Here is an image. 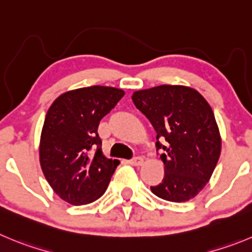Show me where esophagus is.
Masks as SVG:
<instances>
[{
  "label": "esophagus",
  "mask_w": 252,
  "mask_h": 252,
  "mask_svg": "<svg viewBox=\"0 0 252 252\" xmlns=\"http://www.w3.org/2000/svg\"><path fill=\"white\" fill-rule=\"evenodd\" d=\"M143 161L144 160H143L142 157H135V158H133L129 160V164H130V165H134V166H139V165H142Z\"/></svg>",
  "instance_id": "esophagus-1"
}]
</instances>
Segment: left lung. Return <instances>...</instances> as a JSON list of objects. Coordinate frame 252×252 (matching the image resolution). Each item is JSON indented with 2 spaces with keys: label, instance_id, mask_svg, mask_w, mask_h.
<instances>
[{
  "label": "left lung",
  "instance_id": "obj_1",
  "mask_svg": "<svg viewBox=\"0 0 252 252\" xmlns=\"http://www.w3.org/2000/svg\"><path fill=\"white\" fill-rule=\"evenodd\" d=\"M135 107L157 131V150H164V179L150 187L164 200L182 203L208 184L221 152L213 109L199 92L184 86H159L131 95Z\"/></svg>",
  "mask_w": 252,
  "mask_h": 252
}]
</instances>
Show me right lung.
Listing matches in <instances>:
<instances>
[{"mask_svg":"<svg viewBox=\"0 0 252 252\" xmlns=\"http://www.w3.org/2000/svg\"><path fill=\"white\" fill-rule=\"evenodd\" d=\"M123 95L112 87H87L62 94L47 112L39 160L48 184L67 203H93L107 190L119 160L103 155L98 126Z\"/></svg>","mask_w":252,"mask_h":252,"instance_id":"add662e5","label":"right lung"}]
</instances>
